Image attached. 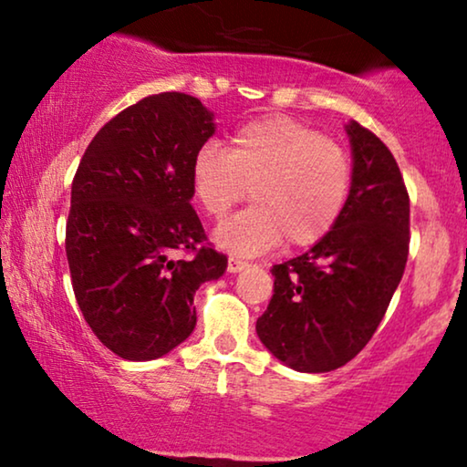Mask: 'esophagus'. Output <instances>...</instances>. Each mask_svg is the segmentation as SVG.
Masks as SVG:
<instances>
[{"label":"esophagus","instance_id":"1","mask_svg":"<svg viewBox=\"0 0 467 467\" xmlns=\"http://www.w3.org/2000/svg\"><path fill=\"white\" fill-rule=\"evenodd\" d=\"M248 265V261H244V259H240V257H229L227 259V270L232 272V274H235V272H240V270H244V267Z\"/></svg>","mask_w":467,"mask_h":467}]
</instances>
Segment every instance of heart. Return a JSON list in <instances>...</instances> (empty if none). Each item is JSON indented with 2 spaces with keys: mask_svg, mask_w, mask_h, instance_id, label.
<instances>
[{
  "mask_svg": "<svg viewBox=\"0 0 467 467\" xmlns=\"http://www.w3.org/2000/svg\"><path fill=\"white\" fill-rule=\"evenodd\" d=\"M191 182L210 219H223L251 187L254 206L223 223L216 240L232 253L259 254L283 240L293 248L321 242L344 213L353 168L347 150L315 127L264 117L234 133L229 152L200 146Z\"/></svg>",
  "mask_w": 467,
  "mask_h": 467,
  "instance_id": "heart-1",
  "label": "heart"
}]
</instances>
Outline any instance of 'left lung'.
<instances>
[{"label": "left lung", "instance_id": "1", "mask_svg": "<svg viewBox=\"0 0 467 467\" xmlns=\"http://www.w3.org/2000/svg\"><path fill=\"white\" fill-rule=\"evenodd\" d=\"M353 182L336 227L308 253L272 267L274 293L257 318L265 348L297 372L342 368L372 340L404 276L410 197L387 144L347 127Z\"/></svg>", "mask_w": 467, "mask_h": 467}]
</instances>
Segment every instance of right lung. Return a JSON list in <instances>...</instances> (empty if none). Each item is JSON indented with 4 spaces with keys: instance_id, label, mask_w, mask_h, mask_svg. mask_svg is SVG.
Returning <instances> with one entry per match:
<instances>
[{
    "instance_id": "right-lung-1",
    "label": "right lung",
    "mask_w": 467,
    "mask_h": 467,
    "mask_svg": "<svg viewBox=\"0 0 467 467\" xmlns=\"http://www.w3.org/2000/svg\"><path fill=\"white\" fill-rule=\"evenodd\" d=\"M213 133V112L193 95H149L95 133L74 174V296L93 334L123 359H157L187 340L195 291L227 270L189 203L191 163Z\"/></svg>"
}]
</instances>
